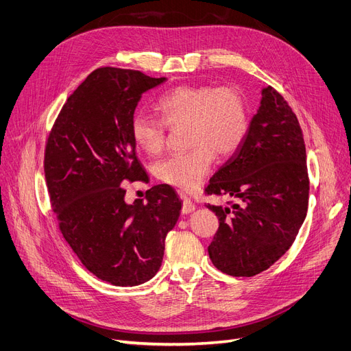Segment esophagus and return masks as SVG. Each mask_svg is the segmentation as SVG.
Wrapping results in <instances>:
<instances>
[{
	"label": "esophagus",
	"instance_id": "1",
	"mask_svg": "<svg viewBox=\"0 0 351 351\" xmlns=\"http://www.w3.org/2000/svg\"><path fill=\"white\" fill-rule=\"evenodd\" d=\"M181 195V199H183V208H181V212H183L184 215H190V213H193L195 208H197V206H195L189 197H186L184 194H180Z\"/></svg>",
	"mask_w": 351,
	"mask_h": 351
}]
</instances>
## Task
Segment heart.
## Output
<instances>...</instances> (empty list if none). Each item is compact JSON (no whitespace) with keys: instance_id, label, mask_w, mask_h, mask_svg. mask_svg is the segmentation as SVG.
<instances>
[{"instance_id":"1","label":"heart","mask_w":351,"mask_h":351,"mask_svg":"<svg viewBox=\"0 0 351 351\" xmlns=\"http://www.w3.org/2000/svg\"><path fill=\"white\" fill-rule=\"evenodd\" d=\"M157 109L161 119L134 115L131 136L147 154H158L165 144V125H187L189 144L194 148L156 165L158 180L183 190L202 183L212 170L215 152L230 156L239 148L249 128L245 97L233 86H178L160 97Z\"/></svg>"}]
</instances>
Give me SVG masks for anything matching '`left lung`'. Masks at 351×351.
Instances as JSON below:
<instances>
[{
    "instance_id": "left-lung-1",
    "label": "left lung",
    "mask_w": 351,
    "mask_h": 351,
    "mask_svg": "<svg viewBox=\"0 0 351 351\" xmlns=\"http://www.w3.org/2000/svg\"><path fill=\"white\" fill-rule=\"evenodd\" d=\"M207 194H229L241 203L206 204L219 217L208 246L216 268L254 276L285 255L308 210L310 181L300 122L274 88L261 105L241 147L210 178Z\"/></svg>"
}]
</instances>
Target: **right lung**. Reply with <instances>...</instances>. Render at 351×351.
I'll return each instance as SVG.
<instances>
[{
  "label": "right lung",
  "instance_id": "obj_1",
  "mask_svg": "<svg viewBox=\"0 0 351 351\" xmlns=\"http://www.w3.org/2000/svg\"><path fill=\"white\" fill-rule=\"evenodd\" d=\"M165 80L96 69L69 96L47 139L45 176L63 237L89 272L117 287L141 285L158 272L183 206L167 184L132 204L121 187L144 174L131 136L135 108Z\"/></svg>",
  "mask_w": 351,
  "mask_h": 351
}]
</instances>
